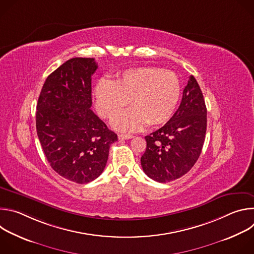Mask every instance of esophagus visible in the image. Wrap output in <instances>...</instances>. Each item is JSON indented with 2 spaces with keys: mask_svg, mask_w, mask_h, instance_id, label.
I'll use <instances>...</instances> for the list:
<instances>
[{
  "mask_svg": "<svg viewBox=\"0 0 254 254\" xmlns=\"http://www.w3.org/2000/svg\"><path fill=\"white\" fill-rule=\"evenodd\" d=\"M133 135L132 134H124V133H120L119 134V138L120 139H129L131 138Z\"/></svg>",
  "mask_w": 254,
  "mask_h": 254,
  "instance_id": "esophagus-1",
  "label": "esophagus"
}]
</instances>
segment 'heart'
<instances>
[{
	"label": "heart",
	"instance_id": "heart-1",
	"mask_svg": "<svg viewBox=\"0 0 254 254\" xmlns=\"http://www.w3.org/2000/svg\"><path fill=\"white\" fill-rule=\"evenodd\" d=\"M181 82L172 71L158 67H135L118 74L112 82L100 79L93 88L98 114L107 120L117 117L128 103L132 106L112 125L121 131H136L147 124L156 127L167 123L180 101Z\"/></svg>",
	"mask_w": 254,
	"mask_h": 254
}]
</instances>
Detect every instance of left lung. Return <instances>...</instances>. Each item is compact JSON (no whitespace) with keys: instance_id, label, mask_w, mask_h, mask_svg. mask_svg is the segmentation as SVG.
Wrapping results in <instances>:
<instances>
[{"instance_id":"8db88e82","label":"left lung","mask_w":254,"mask_h":254,"mask_svg":"<svg viewBox=\"0 0 254 254\" xmlns=\"http://www.w3.org/2000/svg\"><path fill=\"white\" fill-rule=\"evenodd\" d=\"M207 128V108L200 86L190 76L182 101L170 121L146 135L147 149L140 158L143 172L160 183L187 174L200 157Z\"/></svg>"}]
</instances>
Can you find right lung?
<instances>
[{
	"label": "right lung",
	"mask_w": 254,
	"mask_h": 254,
	"mask_svg": "<svg viewBox=\"0 0 254 254\" xmlns=\"http://www.w3.org/2000/svg\"><path fill=\"white\" fill-rule=\"evenodd\" d=\"M94 58L67 60L47 77L37 103L36 129L44 155L61 177L86 184L103 172L118 135L90 110Z\"/></svg>",
	"instance_id": "right-lung-1"
}]
</instances>
